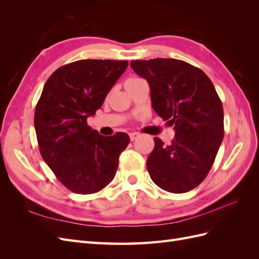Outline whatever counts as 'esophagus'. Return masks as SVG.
<instances>
[{
  "label": "esophagus",
  "instance_id": "1",
  "mask_svg": "<svg viewBox=\"0 0 259 259\" xmlns=\"http://www.w3.org/2000/svg\"><path fill=\"white\" fill-rule=\"evenodd\" d=\"M139 136H140L139 133H131V134H130V138H131L132 142H133V140H136Z\"/></svg>",
  "mask_w": 259,
  "mask_h": 259
}]
</instances>
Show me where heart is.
<instances>
[{"label": "heart", "instance_id": "obj_1", "mask_svg": "<svg viewBox=\"0 0 259 259\" xmlns=\"http://www.w3.org/2000/svg\"><path fill=\"white\" fill-rule=\"evenodd\" d=\"M138 80H140L139 77H137V76H131V77H128V79L125 81V84H130V83H134V82H136V81H138Z\"/></svg>", "mask_w": 259, "mask_h": 259}]
</instances>
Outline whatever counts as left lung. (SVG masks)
Wrapping results in <instances>:
<instances>
[{
    "label": "left lung",
    "instance_id": "obj_1",
    "mask_svg": "<svg viewBox=\"0 0 259 259\" xmlns=\"http://www.w3.org/2000/svg\"><path fill=\"white\" fill-rule=\"evenodd\" d=\"M150 86L153 110L175 130L171 145L158 137L147 168L153 183L171 193L199 186L213 166L224 138V110L209 77L201 69L171 58L132 60Z\"/></svg>",
    "mask_w": 259,
    "mask_h": 259
}]
</instances>
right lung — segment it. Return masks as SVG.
<instances>
[{"label":"right lung","instance_id":"obj_1","mask_svg":"<svg viewBox=\"0 0 259 259\" xmlns=\"http://www.w3.org/2000/svg\"><path fill=\"white\" fill-rule=\"evenodd\" d=\"M127 66V60H77L58 68L44 85L34 112L38 148L74 193H95L110 184L130 144L126 133L101 136L88 125Z\"/></svg>","mask_w":259,"mask_h":259}]
</instances>
